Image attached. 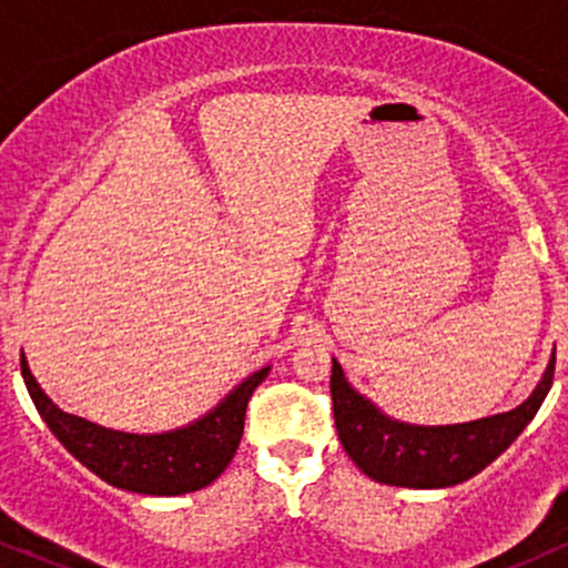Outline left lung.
Returning a JSON list of instances; mask_svg holds the SVG:
<instances>
[{
    "instance_id": "obj_1",
    "label": "left lung",
    "mask_w": 568,
    "mask_h": 568,
    "mask_svg": "<svg viewBox=\"0 0 568 568\" xmlns=\"http://www.w3.org/2000/svg\"><path fill=\"white\" fill-rule=\"evenodd\" d=\"M552 374L556 355L550 357V366L529 400L507 414L486 416L467 425L416 427L389 419L374 403L357 395L334 361L331 397L338 440L371 480L403 488L456 486L484 470L488 462L497 459L518 438L520 429L529 425L542 406Z\"/></svg>"
}]
</instances>
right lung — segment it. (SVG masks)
Segmentation results:
<instances>
[{"mask_svg":"<svg viewBox=\"0 0 568 568\" xmlns=\"http://www.w3.org/2000/svg\"><path fill=\"white\" fill-rule=\"evenodd\" d=\"M21 371L31 400L39 416L48 422L50 433L90 473L122 491L175 497V494L200 491L226 470L243 438L247 400L270 368L247 376L216 410L202 416L200 422L162 435L116 433L67 414L42 393L26 357H21Z\"/></svg>","mask_w":568,"mask_h":568,"instance_id":"add662e5","label":"right lung"}]
</instances>
